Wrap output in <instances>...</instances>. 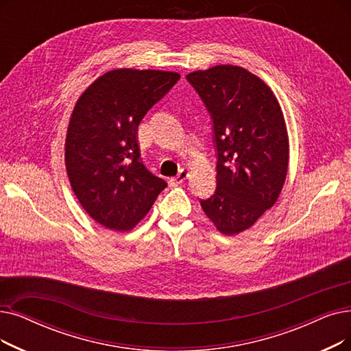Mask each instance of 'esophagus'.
I'll list each match as a JSON object with an SVG mask.
<instances>
[{"mask_svg":"<svg viewBox=\"0 0 351 351\" xmlns=\"http://www.w3.org/2000/svg\"><path fill=\"white\" fill-rule=\"evenodd\" d=\"M188 176H189V172H188L186 169H182L175 178H171V179H169V184H171V185H180V184H184V182L188 179Z\"/></svg>","mask_w":351,"mask_h":351,"instance_id":"1","label":"esophagus"}]
</instances>
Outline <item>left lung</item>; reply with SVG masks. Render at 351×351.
<instances>
[{
  "mask_svg": "<svg viewBox=\"0 0 351 351\" xmlns=\"http://www.w3.org/2000/svg\"><path fill=\"white\" fill-rule=\"evenodd\" d=\"M186 80L210 116L217 155V189L201 206L218 231L239 234L276 204L284 185L288 136L280 103L237 66L193 71Z\"/></svg>",
  "mask_w": 351,
  "mask_h": 351,
  "instance_id": "1",
  "label": "left lung"
}]
</instances>
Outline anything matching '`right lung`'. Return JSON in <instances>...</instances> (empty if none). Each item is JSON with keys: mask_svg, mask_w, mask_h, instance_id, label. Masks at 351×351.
Returning a JSON list of instances; mask_svg holds the SVG:
<instances>
[{"mask_svg": "<svg viewBox=\"0 0 351 351\" xmlns=\"http://www.w3.org/2000/svg\"><path fill=\"white\" fill-rule=\"evenodd\" d=\"M179 79L171 71L113 70L75 104L66 139L69 179L86 212L109 230H132L167 186L143 165L136 134Z\"/></svg>", "mask_w": 351, "mask_h": 351, "instance_id": "right-lung-1", "label": "right lung"}]
</instances>
